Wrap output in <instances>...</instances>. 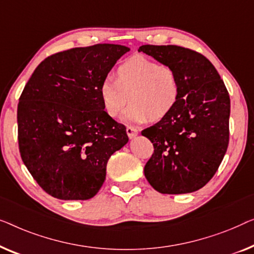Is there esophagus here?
Listing matches in <instances>:
<instances>
[{
  "label": "esophagus",
  "instance_id": "1",
  "mask_svg": "<svg viewBox=\"0 0 254 254\" xmlns=\"http://www.w3.org/2000/svg\"><path fill=\"white\" fill-rule=\"evenodd\" d=\"M127 135H128V138L130 139H133L135 135L138 134V128L137 127H127Z\"/></svg>",
  "mask_w": 254,
  "mask_h": 254
}]
</instances>
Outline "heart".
Masks as SVG:
<instances>
[{
	"label": "heart",
	"instance_id": "obj_1",
	"mask_svg": "<svg viewBox=\"0 0 254 254\" xmlns=\"http://www.w3.org/2000/svg\"><path fill=\"white\" fill-rule=\"evenodd\" d=\"M100 98L107 115L117 117L130 103L123 119L131 123L158 122L169 116L181 96L177 71L144 56L130 57L116 69V80L100 84Z\"/></svg>",
	"mask_w": 254,
	"mask_h": 254
}]
</instances>
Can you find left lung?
Wrapping results in <instances>:
<instances>
[{
    "instance_id": "1",
    "label": "left lung",
    "mask_w": 254,
    "mask_h": 254,
    "mask_svg": "<svg viewBox=\"0 0 254 254\" xmlns=\"http://www.w3.org/2000/svg\"><path fill=\"white\" fill-rule=\"evenodd\" d=\"M138 52L177 71L181 96L169 116L141 131L154 153L144 168L160 193H190L212 180L229 144L230 98L205 56L180 46L144 45Z\"/></svg>"
}]
</instances>
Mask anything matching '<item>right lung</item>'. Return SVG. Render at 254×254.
<instances>
[{
	"instance_id": "obj_1",
	"label": "right lung",
	"mask_w": 254,
	"mask_h": 254,
	"mask_svg": "<svg viewBox=\"0 0 254 254\" xmlns=\"http://www.w3.org/2000/svg\"><path fill=\"white\" fill-rule=\"evenodd\" d=\"M130 48L99 44L48 56L37 66L17 109L21 160L42 190L87 200L106 180L107 162L127 144L123 124L107 115L100 84Z\"/></svg>"
}]
</instances>
